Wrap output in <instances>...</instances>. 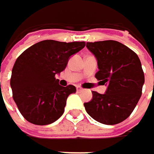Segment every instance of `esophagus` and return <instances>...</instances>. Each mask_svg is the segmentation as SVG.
I'll use <instances>...</instances> for the list:
<instances>
[{"label": "esophagus", "mask_w": 154, "mask_h": 154, "mask_svg": "<svg viewBox=\"0 0 154 154\" xmlns=\"http://www.w3.org/2000/svg\"><path fill=\"white\" fill-rule=\"evenodd\" d=\"M77 92H80V91H83V89L80 86H77Z\"/></svg>", "instance_id": "esophagus-1"}]
</instances>
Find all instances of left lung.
<instances>
[{
  "instance_id": "1",
  "label": "left lung",
  "mask_w": 154,
  "mask_h": 154,
  "mask_svg": "<svg viewBox=\"0 0 154 154\" xmlns=\"http://www.w3.org/2000/svg\"><path fill=\"white\" fill-rule=\"evenodd\" d=\"M86 47L97 60L95 77L107 89L103 94L93 91L92 100L84 103L85 110L100 123H120L132 113L142 94L144 75L138 56L113 40L86 43Z\"/></svg>"
}]
</instances>
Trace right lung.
Returning a JSON list of instances; mask_svg holds the SVG:
<instances>
[{"instance_id": "right-lung-1", "label": "right lung", "mask_w": 154, "mask_h": 154, "mask_svg": "<svg viewBox=\"0 0 154 154\" xmlns=\"http://www.w3.org/2000/svg\"><path fill=\"white\" fill-rule=\"evenodd\" d=\"M85 46V42L41 41L23 51L12 69L11 87L22 116L35 125H49L61 117L74 85H59L55 75L63 71L69 58Z\"/></svg>"}]
</instances>
